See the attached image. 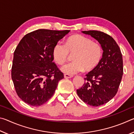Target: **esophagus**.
<instances>
[{
	"instance_id": "1",
	"label": "esophagus",
	"mask_w": 134,
	"mask_h": 134,
	"mask_svg": "<svg viewBox=\"0 0 134 134\" xmlns=\"http://www.w3.org/2000/svg\"><path fill=\"white\" fill-rule=\"evenodd\" d=\"M64 78H65V79H68V78H72V77H73V76L69 75V74H64Z\"/></svg>"
}]
</instances>
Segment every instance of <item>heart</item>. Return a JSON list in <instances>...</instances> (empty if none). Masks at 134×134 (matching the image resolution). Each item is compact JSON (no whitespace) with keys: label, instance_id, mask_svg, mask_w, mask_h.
<instances>
[{"label":"heart","instance_id":"1","mask_svg":"<svg viewBox=\"0 0 134 134\" xmlns=\"http://www.w3.org/2000/svg\"><path fill=\"white\" fill-rule=\"evenodd\" d=\"M73 54L72 63L65 64L61 68L64 73L73 75L83 71L94 69L100 62L103 51L100 45L93 42L90 38L81 35L69 37L63 44L57 42L53 48L54 60L58 64L62 65L67 62L69 54Z\"/></svg>","mask_w":134,"mask_h":134}]
</instances>
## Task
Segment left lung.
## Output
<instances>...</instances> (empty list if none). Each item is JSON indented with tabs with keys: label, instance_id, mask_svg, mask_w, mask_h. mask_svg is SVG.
Returning a JSON list of instances; mask_svg holds the SVG:
<instances>
[{
	"label": "left lung",
	"instance_id": "8db88e82",
	"mask_svg": "<svg viewBox=\"0 0 134 134\" xmlns=\"http://www.w3.org/2000/svg\"><path fill=\"white\" fill-rule=\"evenodd\" d=\"M81 32L97 40L103 50L99 64L86 74V83L77 90L84 102L96 107L108 102L116 95L123 75L122 55L118 45L110 35L98 31Z\"/></svg>",
	"mask_w": 134,
	"mask_h": 134
}]
</instances>
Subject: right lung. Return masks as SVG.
Wrapping results in <instances>:
<instances>
[{"mask_svg":"<svg viewBox=\"0 0 134 134\" xmlns=\"http://www.w3.org/2000/svg\"><path fill=\"white\" fill-rule=\"evenodd\" d=\"M70 31L38 29L25 35L16 48L12 79L18 96L29 105L47 102L64 78L53 62V48Z\"/></svg>","mask_w":134,"mask_h":134,"instance_id":"1","label":"right lung"}]
</instances>
